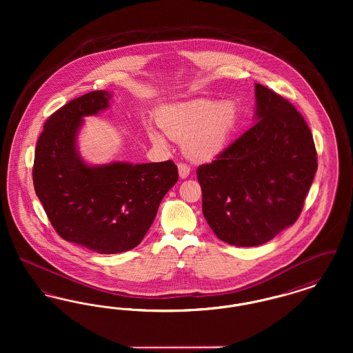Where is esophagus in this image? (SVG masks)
<instances>
[{
  "label": "esophagus",
  "mask_w": 353,
  "mask_h": 353,
  "mask_svg": "<svg viewBox=\"0 0 353 353\" xmlns=\"http://www.w3.org/2000/svg\"><path fill=\"white\" fill-rule=\"evenodd\" d=\"M177 167H179V174H180V177H181V179H186V177L189 176V173H190V167L186 165L184 163H180Z\"/></svg>",
  "instance_id": "obj_1"
}]
</instances>
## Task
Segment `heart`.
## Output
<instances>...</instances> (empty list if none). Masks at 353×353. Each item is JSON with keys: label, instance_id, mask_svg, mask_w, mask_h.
Instances as JSON below:
<instances>
[{"label": "heart", "instance_id": "1", "mask_svg": "<svg viewBox=\"0 0 353 353\" xmlns=\"http://www.w3.org/2000/svg\"><path fill=\"white\" fill-rule=\"evenodd\" d=\"M156 121L168 137L183 141V150L190 160L206 163L228 148L238 127L239 111L234 101L196 99L161 108ZM147 134L156 147L168 145L159 131L148 128Z\"/></svg>", "mask_w": 353, "mask_h": 353}]
</instances>
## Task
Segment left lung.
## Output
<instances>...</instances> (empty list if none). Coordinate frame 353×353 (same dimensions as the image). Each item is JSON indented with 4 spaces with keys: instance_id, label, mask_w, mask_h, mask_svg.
Listing matches in <instances>:
<instances>
[{
    "instance_id": "obj_1",
    "label": "left lung",
    "mask_w": 353,
    "mask_h": 353,
    "mask_svg": "<svg viewBox=\"0 0 353 353\" xmlns=\"http://www.w3.org/2000/svg\"><path fill=\"white\" fill-rule=\"evenodd\" d=\"M255 124L210 164L197 169L202 213L221 241L259 246L295 223L318 161L296 108L255 83Z\"/></svg>"
}]
</instances>
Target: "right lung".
Returning <instances> with one entry per match:
<instances>
[{
    "label": "right lung",
    "instance_id": "add662e5",
    "mask_svg": "<svg viewBox=\"0 0 353 353\" xmlns=\"http://www.w3.org/2000/svg\"><path fill=\"white\" fill-rule=\"evenodd\" d=\"M111 98L108 91H91L54 112L45 123L34 157V189L55 232L99 254L136 248L179 180L170 160L101 165L84 161L78 148L84 118L107 110Z\"/></svg>",
    "mask_w": 353,
    "mask_h": 353
}]
</instances>
